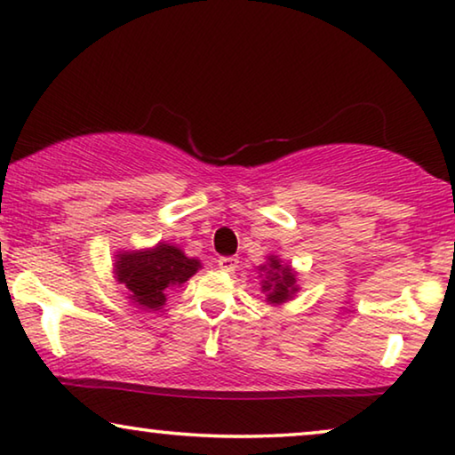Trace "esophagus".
Here are the masks:
<instances>
[{"instance_id": "34e87169", "label": "esophagus", "mask_w": 455, "mask_h": 455, "mask_svg": "<svg viewBox=\"0 0 455 455\" xmlns=\"http://www.w3.org/2000/svg\"><path fill=\"white\" fill-rule=\"evenodd\" d=\"M217 265H220L221 271L234 273L240 267V260H238V257H221L220 260H217Z\"/></svg>"}]
</instances>
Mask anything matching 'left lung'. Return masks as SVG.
<instances>
[{
  "label": "left lung",
  "mask_w": 455,
  "mask_h": 455,
  "mask_svg": "<svg viewBox=\"0 0 455 455\" xmlns=\"http://www.w3.org/2000/svg\"><path fill=\"white\" fill-rule=\"evenodd\" d=\"M265 273V279L260 282V288L267 294V302L269 304H283L294 298L298 291L296 273L290 265H282L277 257H269L267 265L260 267Z\"/></svg>",
  "instance_id": "8db88e82"
}]
</instances>
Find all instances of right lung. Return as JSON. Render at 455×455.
Segmentation results:
<instances>
[{
	"label": "right lung",
	"mask_w": 455,
	"mask_h": 455,
	"mask_svg": "<svg viewBox=\"0 0 455 455\" xmlns=\"http://www.w3.org/2000/svg\"><path fill=\"white\" fill-rule=\"evenodd\" d=\"M201 269V260L190 259L173 244L124 251L116 254V279L130 291V300L145 310H159L167 300V291L182 285Z\"/></svg>",
	"instance_id": "1"
}]
</instances>
